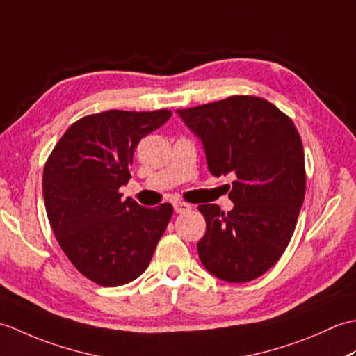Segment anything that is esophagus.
<instances>
[{
    "label": "esophagus",
    "instance_id": "esophagus-1",
    "mask_svg": "<svg viewBox=\"0 0 356 356\" xmlns=\"http://www.w3.org/2000/svg\"><path fill=\"white\" fill-rule=\"evenodd\" d=\"M174 211H176L177 214L188 213V211H191V205H190V203H185V202H176V203H174Z\"/></svg>",
    "mask_w": 356,
    "mask_h": 356
}]
</instances>
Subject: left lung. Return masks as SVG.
Segmentation results:
<instances>
[{"instance_id":"obj_1","label":"left lung","mask_w":356,"mask_h":356,"mask_svg":"<svg viewBox=\"0 0 356 356\" xmlns=\"http://www.w3.org/2000/svg\"><path fill=\"white\" fill-rule=\"evenodd\" d=\"M205 148L209 172L229 176L234 208L200 205L203 266L223 282L259 278L286 251L306 193L305 151L292 119L257 96L177 110Z\"/></svg>"}]
</instances>
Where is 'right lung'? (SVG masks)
Here are the masks:
<instances>
[{"label":"right lung","mask_w":356,"mask_h":356,"mask_svg":"<svg viewBox=\"0 0 356 356\" xmlns=\"http://www.w3.org/2000/svg\"><path fill=\"white\" fill-rule=\"evenodd\" d=\"M171 115H88L69 127L45 162L42 194L53 234L73 266L96 284L122 286L143 274L172 216L170 203L145 208L119 193L131 177L140 139Z\"/></svg>","instance_id":"add662e5"}]
</instances>
